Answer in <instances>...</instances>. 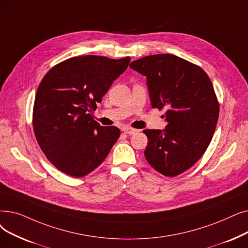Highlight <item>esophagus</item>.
Returning <instances> with one entry per match:
<instances>
[{"label":"esophagus","mask_w":248,"mask_h":248,"mask_svg":"<svg viewBox=\"0 0 248 248\" xmlns=\"http://www.w3.org/2000/svg\"><path fill=\"white\" fill-rule=\"evenodd\" d=\"M123 132L126 135H134L135 133H137V130H135V128H130V127H124Z\"/></svg>","instance_id":"1"}]
</instances>
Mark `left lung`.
Wrapping results in <instances>:
<instances>
[{
  "instance_id": "8db88e82",
  "label": "left lung",
  "mask_w": 248,
  "mask_h": 248,
  "mask_svg": "<svg viewBox=\"0 0 248 248\" xmlns=\"http://www.w3.org/2000/svg\"><path fill=\"white\" fill-rule=\"evenodd\" d=\"M130 68L147 78L151 105L165 108L164 130H145L148 163L165 176L189 169L206 152L219 117L213 84L202 68L161 53L134 61Z\"/></svg>"
}]
</instances>
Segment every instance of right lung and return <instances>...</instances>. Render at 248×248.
<instances>
[{"mask_svg":"<svg viewBox=\"0 0 248 248\" xmlns=\"http://www.w3.org/2000/svg\"><path fill=\"white\" fill-rule=\"evenodd\" d=\"M130 62V57H75L56 64L41 80L33 106V131L42 152L63 173L89 174L120 138V128L101 126L91 112Z\"/></svg>","mask_w":248,"mask_h":248,"instance_id":"right-lung-1","label":"right lung"}]
</instances>
